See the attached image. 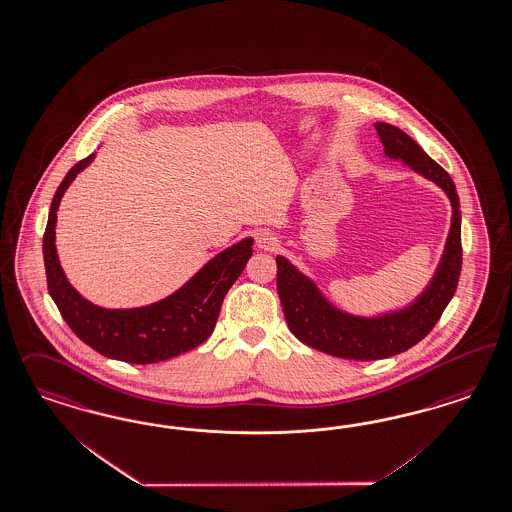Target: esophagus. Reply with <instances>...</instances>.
I'll return each instance as SVG.
<instances>
[{
  "label": "esophagus",
  "instance_id": "1",
  "mask_svg": "<svg viewBox=\"0 0 512 512\" xmlns=\"http://www.w3.org/2000/svg\"><path fill=\"white\" fill-rule=\"evenodd\" d=\"M256 245L258 248H262V250H275L277 245H279V241H277V237L271 233V231H258L256 233Z\"/></svg>",
  "mask_w": 512,
  "mask_h": 512
}]
</instances>
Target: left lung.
<instances>
[{"instance_id": "obj_1", "label": "left lung", "mask_w": 512, "mask_h": 512, "mask_svg": "<svg viewBox=\"0 0 512 512\" xmlns=\"http://www.w3.org/2000/svg\"><path fill=\"white\" fill-rule=\"evenodd\" d=\"M383 152L435 182L452 203V226L435 275L414 302L378 317L341 311L319 286L284 256H277V290L290 332L305 345L332 357L378 360L398 355L423 340L454 298L461 273V210L454 180L414 138L389 123H374Z\"/></svg>"}]
</instances>
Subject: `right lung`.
Here are the masks:
<instances>
[{
	"label": "right lung",
	"instance_id": "obj_1",
	"mask_svg": "<svg viewBox=\"0 0 512 512\" xmlns=\"http://www.w3.org/2000/svg\"><path fill=\"white\" fill-rule=\"evenodd\" d=\"M95 153L76 163L60 182L53 197L43 235L47 288L62 319L100 355L129 364H152L178 357L209 338L231 284L239 279L252 256L254 239L247 237L222 250L203 265L190 281L159 302L106 309L85 300L64 275L55 245L60 199L79 172L87 169Z\"/></svg>",
	"mask_w": 512,
	"mask_h": 512
}]
</instances>
